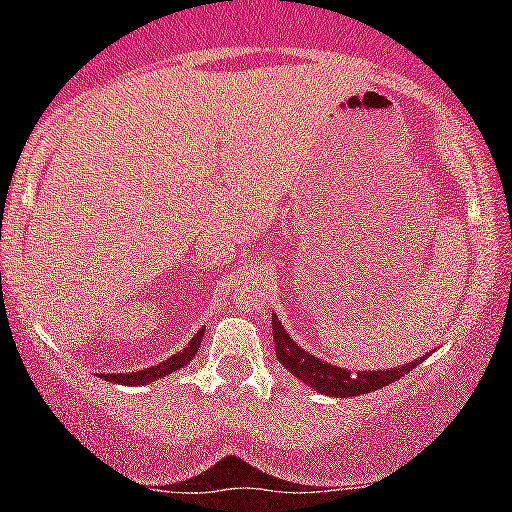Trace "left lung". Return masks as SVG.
I'll use <instances>...</instances> for the list:
<instances>
[{
	"instance_id": "1",
	"label": "left lung",
	"mask_w": 512,
	"mask_h": 512,
	"mask_svg": "<svg viewBox=\"0 0 512 512\" xmlns=\"http://www.w3.org/2000/svg\"><path fill=\"white\" fill-rule=\"evenodd\" d=\"M272 326H274V346H276V357L288 372L295 374L303 384L315 389L317 393H324V396L334 398H353L360 396V393H372L384 389V386L393 384V381L405 377V374L412 372L422 360H427V355H422L420 360L408 362V365H400L393 369H372V372H355L350 374L348 369L329 365V362L319 360V357L310 355L303 350L298 343L293 341L291 336L286 334L279 317L272 315Z\"/></svg>"
}]
</instances>
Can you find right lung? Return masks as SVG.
<instances>
[{
  "mask_svg": "<svg viewBox=\"0 0 512 512\" xmlns=\"http://www.w3.org/2000/svg\"><path fill=\"white\" fill-rule=\"evenodd\" d=\"M202 334H205V329L197 331V334L193 336V341H190L188 346L181 350V353L171 355L169 360L159 362V365H155V367L140 369V372H131V374H104V379L114 381V384H123V386H143V384H150V381H155V379H162V377H166V374L186 367L188 362L193 360L197 348H200V343H202Z\"/></svg>",
  "mask_w": 512,
  "mask_h": 512,
  "instance_id": "1",
  "label": "right lung"
}]
</instances>
